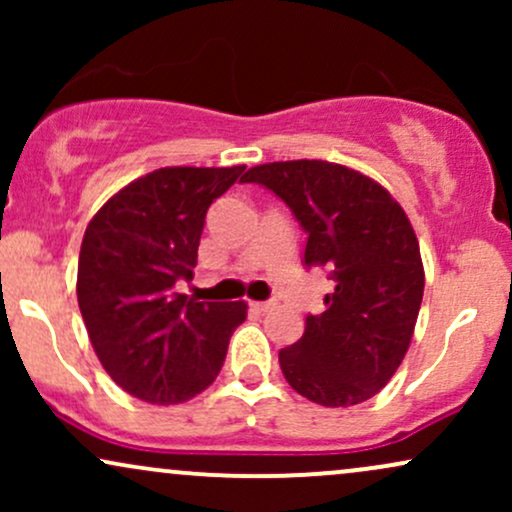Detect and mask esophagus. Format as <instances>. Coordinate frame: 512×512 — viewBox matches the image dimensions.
Instances as JSON below:
<instances>
[{
	"label": "esophagus",
	"mask_w": 512,
	"mask_h": 512,
	"mask_svg": "<svg viewBox=\"0 0 512 512\" xmlns=\"http://www.w3.org/2000/svg\"><path fill=\"white\" fill-rule=\"evenodd\" d=\"M272 305H274L272 301H252L250 308L257 310V313H267V310L272 308Z\"/></svg>",
	"instance_id": "34e87169"
}]
</instances>
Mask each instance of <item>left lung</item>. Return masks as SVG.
<instances>
[{"instance_id": "left-lung-1", "label": "left lung", "mask_w": 512, "mask_h": 512, "mask_svg": "<svg viewBox=\"0 0 512 512\" xmlns=\"http://www.w3.org/2000/svg\"><path fill=\"white\" fill-rule=\"evenodd\" d=\"M284 199L308 233L303 262L327 267L334 291L325 313L305 317L296 344L279 351L284 378L322 407H351L378 395L407 354L421 298L419 240L390 192L330 161H279L250 168Z\"/></svg>"}]
</instances>
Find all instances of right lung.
Returning <instances> with one entry per match:
<instances>
[{"label": "right lung", "instance_id": "add662e5", "mask_svg": "<svg viewBox=\"0 0 512 512\" xmlns=\"http://www.w3.org/2000/svg\"><path fill=\"white\" fill-rule=\"evenodd\" d=\"M158 168L122 187L86 226L76 298L105 373L149 404H180L214 383L243 301H197L190 281L209 204L243 175Z\"/></svg>", "mask_w": 512, "mask_h": 512}]
</instances>
